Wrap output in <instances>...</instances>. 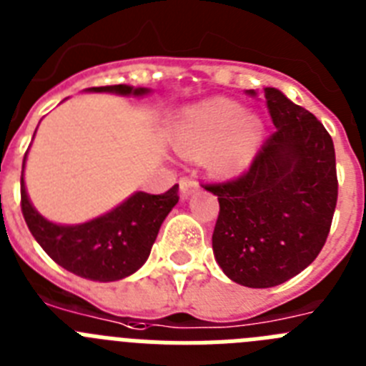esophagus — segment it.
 <instances>
[{
	"label": "esophagus",
	"mask_w": 366,
	"mask_h": 366,
	"mask_svg": "<svg viewBox=\"0 0 366 366\" xmlns=\"http://www.w3.org/2000/svg\"><path fill=\"white\" fill-rule=\"evenodd\" d=\"M179 189H181V196L187 198L190 194H194L198 190V181L194 179L192 176H183L179 179Z\"/></svg>",
	"instance_id": "34e87169"
}]
</instances>
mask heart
Masks as SVG:
<instances>
[{"label": "heart", "mask_w": 366, "mask_h": 366, "mask_svg": "<svg viewBox=\"0 0 366 366\" xmlns=\"http://www.w3.org/2000/svg\"><path fill=\"white\" fill-rule=\"evenodd\" d=\"M264 126L238 102L212 99L187 108L176 132L177 150L187 155H211L219 174H238L249 167L260 147Z\"/></svg>", "instance_id": "heart-1"}]
</instances>
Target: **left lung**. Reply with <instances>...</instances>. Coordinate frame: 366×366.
Masks as SVG:
<instances>
[{
	"label": "left lung",
	"mask_w": 366,
	"mask_h": 366,
	"mask_svg": "<svg viewBox=\"0 0 366 366\" xmlns=\"http://www.w3.org/2000/svg\"><path fill=\"white\" fill-rule=\"evenodd\" d=\"M264 97L277 130L247 172L203 185L219 202L216 262L247 287L279 286L306 269L321 253L337 205L334 141L325 126L274 87Z\"/></svg>",
	"instance_id": "1"
}]
</instances>
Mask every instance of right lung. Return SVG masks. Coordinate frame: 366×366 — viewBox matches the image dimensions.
Listing matches in <instances>:
<instances>
[{
	"mask_svg": "<svg viewBox=\"0 0 366 366\" xmlns=\"http://www.w3.org/2000/svg\"><path fill=\"white\" fill-rule=\"evenodd\" d=\"M87 92L141 97L150 89L117 84L89 87ZM177 190L179 185L164 194L135 192L99 218L79 225H58L45 219L29 202L21 170V212L34 240L58 266L82 279L113 282L130 277L147 262L161 223L179 202Z\"/></svg>",
	"mask_w": 366,
	"mask_h": 366,
	"instance_id": "1",
	"label": "right lung"
}]
</instances>
